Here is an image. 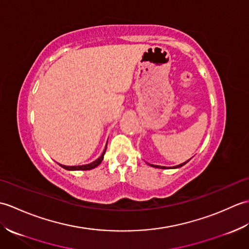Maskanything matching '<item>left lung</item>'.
I'll use <instances>...</instances> for the list:
<instances>
[{
    "label": "left lung",
    "instance_id": "1",
    "mask_svg": "<svg viewBox=\"0 0 249 249\" xmlns=\"http://www.w3.org/2000/svg\"><path fill=\"white\" fill-rule=\"evenodd\" d=\"M189 161V160H187V161H185V162H183V163H179V165H178V166H174V167H171V169H177V168H179V167H182V166H184L185 165V163H186V162H188ZM149 165L150 166H152V167H155V168H160V169H166V167H161V166H157V165H151V163H149ZM169 169H170V168H169Z\"/></svg>",
    "mask_w": 249,
    "mask_h": 249
}]
</instances>
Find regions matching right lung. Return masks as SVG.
<instances>
[{
	"instance_id": "1",
	"label": "right lung",
	"mask_w": 249,
	"mask_h": 249,
	"mask_svg": "<svg viewBox=\"0 0 249 249\" xmlns=\"http://www.w3.org/2000/svg\"><path fill=\"white\" fill-rule=\"evenodd\" d=\"M106 149H107V144H106V147L105 150L103 152V154L100 155L97 160H95L94 161L89 162V163H87V165H82V166H65V165H60L62 168L66 169V170H70V171H76V170H91V169H94L96 168L100 162L103 161L104 160V155L106 153Z\"/></svg>"
}]
</instances>
